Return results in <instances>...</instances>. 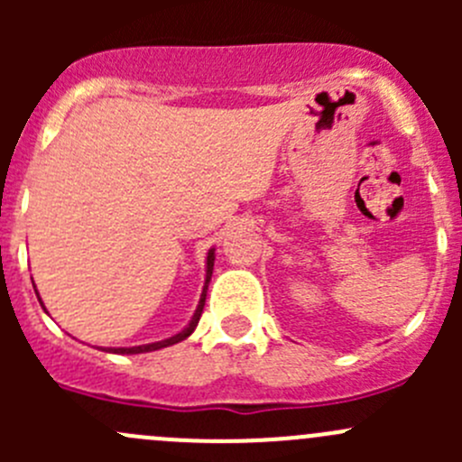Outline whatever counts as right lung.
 <instances>
[{
    "label": "right lung",
    "mask_w": 462,
    "mask_h": 462,
    "mask_svg": "<svg viewBox=\"0 0 462 462\" xmlns=\"http://www.w3.org/2000/svg\"><path fill=\"white\" fill-rule=\"evenodd\" d=\"M212 270H214V248L208 253V265H205V286H203V295H201V301H199L197 306V313H194L192 321H189L188 326H185L180 333H176L174 337L170 339H161V342H153V344H143V346H129V348H102V351H109V353H127V356H136V353H149V351H158V348H165V346H171V344H179L183 342V339H188L189 335L194 333V328H197L199 319H201V313H203V306H205V295H208V283L209 279H212ZM37 292V291H35ZM42 304V300H40ZM42 309H44V304H42ZM46 310V309H44Z\"/></svg>",
    "instance_id": "1"
}]
</instances>
